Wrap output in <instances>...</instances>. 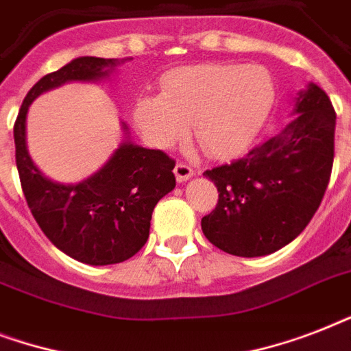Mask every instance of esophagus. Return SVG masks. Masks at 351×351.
<instances>
[{
	"instance_id": "1",
	"label": "esophagus",
	"mask_w": 351,
	"mask_h": 351,
	"mask_svg": "<svg viewBox=\"0 0 351 351\" xmlns=\"http://www.w3.org/2000/svg\"><path fill=\"white\" fill-rule=\"evenodd\" d=\"M195 175V171H193L191 165H187L184 164V162H180V164H176L175 165V176H176V180L180 182H187L191 176Z\"/></svg>"
}]
</instances>
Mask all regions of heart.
<instances>
[{
	"label": "heart",
	"mask_w": 351,
	"mask_h": 351,
	"mask_svg": "<svg viewBox=\"0 0 351 351\" xmlns=\"http://www.w3.org/2000/svg\"><path fill=\"white\" fill-rule=\"evenodd\" d=\"M273 104L275 84L264 67L202 63L165 74L162 95L140 96L132 118L153 147H175L189 123L204 153L228 158L255 140Z\"/></svg>",
	"instance_id": "obj_1"
}]
</instances>
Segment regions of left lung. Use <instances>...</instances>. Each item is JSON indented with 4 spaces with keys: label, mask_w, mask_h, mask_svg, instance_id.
Returning a JSON list of instances; mask_svg holds the SVG:
<instances>
[{
    "label": "left lung",
    "mask_w": 351,
    "mask_h": 351,
    "mask_svg": "<svg viewBox=\"0 0 351 351\" xmlns=\"http://www.w3.org/2000/svg\"><path fill=\"white\" fill-rule=\"evenodd\" d=\"M335 111L310 82L293 98L291 120L242 158L204 175L219 189L202 219L206 239L237 256L271 255L299 237L321 206L333 165Z\"/></svg>",
    "instance_id": "8db88e82"
}]
</instances>
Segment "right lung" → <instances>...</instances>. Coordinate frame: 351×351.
<instances>
[{"label":"right lung","instance_id":"1","mask_svg":"<svg viewBox=\"0 0 351 351\" xmlns=\"http://www.w3.org/2000/svg\"><path fill=\"white\" fill-rule=\"evenodd\" d=\"M132 58L80 56L43 76L27 93L14 125L16 165L30 211L47 239L71 258L107 266L131 258L149 239L151 215L175 189V160L131 142L121 121V142L100 169L82 182L63 184L45 176L27 147V114L47 90L71 82H104Z\"/></svg>","mask_w":351,"mask_h":351}]
</instances>
